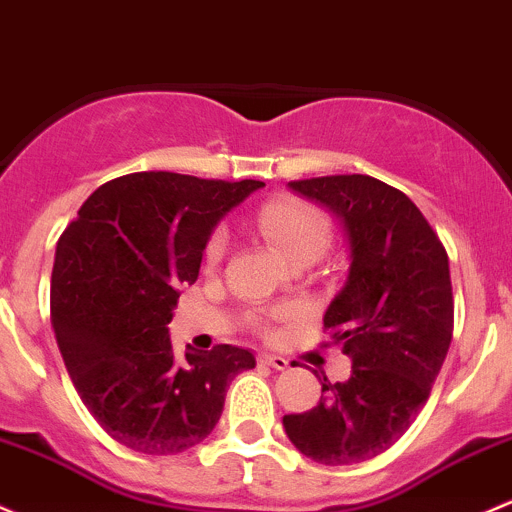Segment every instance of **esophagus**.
Here are the masks:
<instances>
[{"mask_svg":"<svg viewBox=\"0 0 512 512\" xmlns=\"http://www.w3.org/2000/svg\"><path fill=\"white\" fill-rule=\"evenodd\" d=\"M257 360H260L262 365H270L274 370H284L289 365L287 358H282V355H272V353H260L257 355Z\"/></svg>","mask_w":512,"mask_h":512,"instance_id":"1","label":"esophagus"}]
</instances>
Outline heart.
<instances>
[{"label":"heart","instance_id":"b5f03b06","mask_svg":"<svg viewBox=\"0 0 512 512\" xmlns=\"http://www.w3.org/2000/svg\"><path fill=\"white\" fill-rule=\"evenodd\" d=\"M255 225L260 235L277 247L292 265H311L324 257L333 238V223L324 208L301 198H272L255 213ZM228 250V233L215 228L206 245V262L218 265Z\"/></svg>","mask_w":512,"mask_h":512}]
</instances>
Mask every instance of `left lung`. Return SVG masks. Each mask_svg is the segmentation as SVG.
<instances>
[{"label":"left lung","mask_w":512,"mask_h":512,"mask_svg":"<svg viewBox=\"0 0 512 512\" xmlns=\"http://www.w3.org/2000/svg\"><path fill=\"white\" fill-rule=\"evenodd\" d=\"M289 186L346 225L351 270L324 331L353 368L346 383L324 373L319 405L282 422L309 459L360 464L390 449L429 400L454 333L449 257L422 211L385 181L338 174Z\"/></svg>","instance_id":"8db88e82"}]
</instances>
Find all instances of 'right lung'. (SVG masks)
Returning <instances> with one entry per match:
<instances>
[{"label":"right lung","instance_id":"1","mask_svg":"<svg viewBox=\"0 0 512 512\" xmlns=\"http://www.w3.org/2000/svg\"><path fill=\"white\" fill-rule=\"evenodd\" d=\"M262 181L137 171L102 184L63 230L51 324L80 400L134 451L171 456L218 424L230 380L255 355L220 343L176 358L169 321L211 230Z\"/></svg>","mask_w":512,"mask_h":512}]
</instances>
